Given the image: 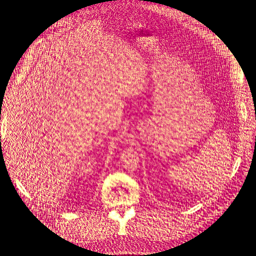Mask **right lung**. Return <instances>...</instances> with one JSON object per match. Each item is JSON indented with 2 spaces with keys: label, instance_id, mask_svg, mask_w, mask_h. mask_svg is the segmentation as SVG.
<instances>
[{
  "label": "right lung",
  "instance_id": "obj_1",
  "mask_svg": "<svg viewBox=\"0 0 256 256\" xmlns=\"http://www.w3.org/2000/svg\"><path fill=\"white\" fill-rule=\"evenodd\" d=\"M0 120H1V118H0Z\"/></svg>",
  "mask_w": 256,
  "mask_h": 256
}]
</instances>
